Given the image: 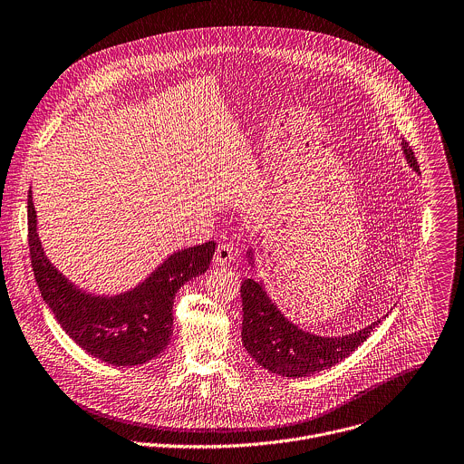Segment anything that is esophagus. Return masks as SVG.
Returning a JSON list of instances; mask_svg holds the SVG:
<instances>
[{"instance_id":"obj_1","label":"esophagus","mask_w":464,"mask_h":464,"mask_svg":"<svg viewBox=\"0 0 464 464\" xmlns=\"http://www.w3.org/2000/svg\"><path fill=\"white\" fill-rule=\"evenodd\" d=\"M234 250L230 245H219L214 252V261L216 265H228L234 259Z\"/></svg>"}]
</instances>
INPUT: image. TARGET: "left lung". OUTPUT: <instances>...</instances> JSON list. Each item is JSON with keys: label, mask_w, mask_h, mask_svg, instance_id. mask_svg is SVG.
I'll return each instance as SVG.
<instances>
[{"label": "left lung", "mask_w": 464, "mask_h": 464, "mask_svg": "<svg viewBox=\"0 0 464 464\" xmlns=\"http://www.w3.org/2000/svg\"><path fill=\"white\" fill-rule=\"evenodd\" d=\"M402 152L408 165L419 172L413 150L406 141H402ZM241 299V339L246 352L265 370L283 377H306L341 362L381 323L377 319L370 326L341 337H321L292 324L270 301L263 285L254 279L243 281Z\"/></svg>", "instance_id": "1"}]
</instances>
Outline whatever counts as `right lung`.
<instances>
[{
  "instance_id": "add662e5",
  "label": "right lung",
  "mask_w": 464,
  "mask_h": 464,
  "mask_svg": "<svg viewBox=\"0 0 464 464\" xmlns=\"http://www.w3.org/2000/svg\"><path fill=\"white\" fill-rule=\"evenodd\" d=\"M33 272L44 301L62 328L91 355L114 366H138L158 357L172 337L176 292L207 272L216 243L208 241L172 254L136 288L102 297L78 290L45 257L33 192L27 201Z\"/></svg>"
}]
</instances>
